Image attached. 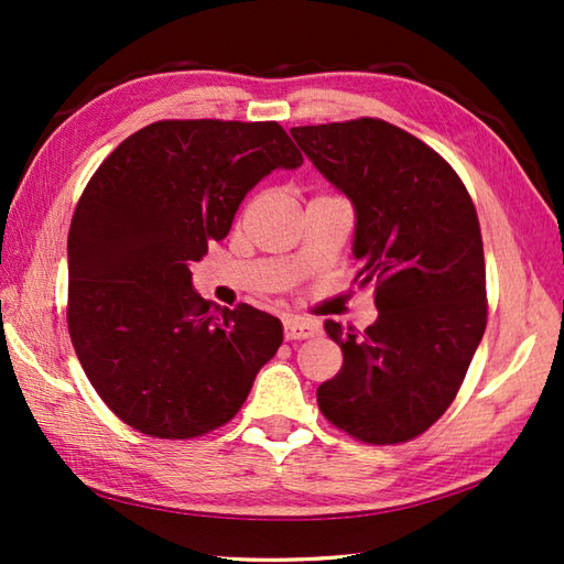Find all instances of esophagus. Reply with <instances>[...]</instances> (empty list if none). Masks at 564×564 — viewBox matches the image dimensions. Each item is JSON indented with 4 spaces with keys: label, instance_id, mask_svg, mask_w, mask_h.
Returning a JSON list of instances; mask_svg holds the SVG:
<instances>
[{
    "label": "esophagus",
    "instance_id": "34e87169",
    "mask_svg": "<svg viewBox=\"0 0 564 564\" xmlns=\"http://www.w3.org/2000/svg\"><path fill=\"white\" fill-rule=\"evenodd\" d=\"M283 332H285V339L297 341V339L315 337V334L319 332V325L313 319H305V317H285Z\"/></svg>",
    "mask_w": 564,
    "mask_h": 564
}]
</instances>
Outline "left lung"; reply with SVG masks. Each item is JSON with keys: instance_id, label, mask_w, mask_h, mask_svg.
<instances>
[{"instance_id": "left-lung-1", "label": "left lung", "mask_w": 564, "mask_h": 564, "mask_svg": "<svg viewBox=\"0 0 564 564\" xmlns=\"http://www.w3.org/2000/svg\"><path fill=\"white\" fill-rule=\"evenodd\" d=\"M291 135L351 200L358 285H376L378 307L366 332L325 322L344 364L317 388V404L358 441H410L448 410L485 334L475 206L446 160L378 118L291 128Z\"/></svg>"}]
</instances>
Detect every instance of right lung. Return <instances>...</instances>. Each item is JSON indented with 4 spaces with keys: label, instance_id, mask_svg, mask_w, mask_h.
Segmentation results:
<instances>
[{
    "label": "right lung",
    "instance_id": "add662e5",
    "mask_svg": "<svg viewBox=\"0 0 564 564\" xmlns=\"http://www.w3.org/2000/svg\"><path fill=\"white\" fill-rule=\"evenodd\" d=\"M301 164L273 121H158L91 176L67 237V325L84 373L128 426L194 438L245 404L283 325L200 297L191 263L227 237L263 176Z\"/></svg>",
    "mask_w": 564,
    "mask_h": 564
}]
</instances>
